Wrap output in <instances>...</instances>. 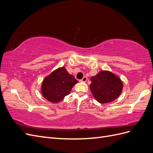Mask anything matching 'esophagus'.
I'll use <instances>...</instances> for the list:
<instances>
[{"instance_id": "esophagus-1", "label": "esophagus", "mask_w": 153, "mask_h": 153, "mask_svg": "<svg viewBox=\"0 0 153 153\" xmlns=\"http://www.w3.org/2000/svg\"><path fill=\"white\" fill-rule=\"evenodd\" d=\"M87 80V78L86 76H84V77H83L82 79H81L80 81V82H86Z\"/></svg>"}]
</instances>
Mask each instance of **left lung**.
<instances>
[{"mask_svg": "<svg viewBox=\"0 0 153 153\" xmlns=\"http://www.w3.org/2000/svg\"><path fill=\"white\" fill-rule=\"evenodd\" d=\"M91 91L96 100L100 103L112 102L122 92L123 85L121 80L109 71H101L91 77Z\"/></svg>", "mask_w": 153, "mask_h": 153, "instance_id": "1", "label": "left lung"}]
</instances>
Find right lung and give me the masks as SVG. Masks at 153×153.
Wrapping results in <instances>:
<instances>
[{"mask_svg": "<svg viewBox=\"0 0 153 153\" xmlns=\"http://www.w3.org/2000/svg\"><path fill=\"white\" fill-rule=\"evenodd\" d=\"M77 82L75 77L69 75L65 68L62 67L45 78L41 91L45 99L50 102L58 103L69 94L72 87Z\"/></svg>", "mask_w": 153, "mask_h": 153, "instance_id": "right-lung-1", "label": "right lung"}]
</instances>
